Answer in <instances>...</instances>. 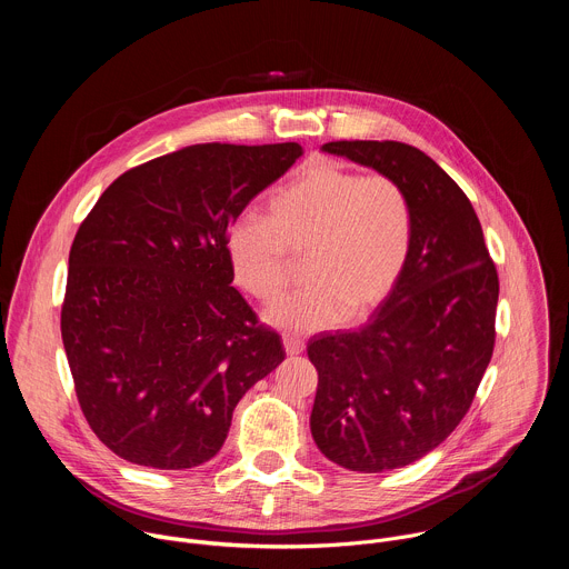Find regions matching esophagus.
Masks as SVG:
<instances>
[{"label":"esophagus","mask_w":569,"mask_h":569,"mask_svg":"<svg viewBox=\"0 0 569 569\" xmlns=\"http://www.w3.org/2000/svg\"><path fill=\"white\" fill-rule=\"evenodd\" d=\"M283 349L288 356H299L303 351V340L295 336H283Z\"/></svg>","instance_id":"obj_1"}]
</instances>
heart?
Here are the masks:
<instances>
[{"mask_svg":"<svg viewBox=\"0 0 569 569\" xmlns=\"http://www.w3.org/2000/svg\"><path fill=\"white\" fill-rule=\"evenodd\" d=\"M268 213L240 216L224 250L233 281L263 303L286 292L290 254L306 252L308 288L266 312L286 333L333 329L349 315H367L387 299L410 257V198L385 173L308 167L272 193Z\"/></svg>","mask_w":569,"mask_h":569,"instance_id":"heart-1","label":"heart"}]
</instances>
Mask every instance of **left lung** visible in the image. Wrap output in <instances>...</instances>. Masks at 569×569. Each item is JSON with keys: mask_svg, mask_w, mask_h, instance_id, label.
I'll list each match as a JSON object with an SVG mask.
<instances>
[{"mask_svg": "<svg viewBox=\"0 0 569 569\" xmlns=\"http://www.w3.org/2000/svg\"><path fill=\"white\" fill-rule=\"evenodd\" d=\"M323 152L393 178L410 198L405 270L362 329L308 342L321 455L385 472L435 450L466 417L496 345L498 270L457 182L415 146L331 141Z\"/></svg>", "mask_w": 569, "mask_h": 569, "instance_id": "1", "label": "left lung"}]
</instances>
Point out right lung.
Segmentation results:
<instances>
[{"instance_id": "add662e5", "label": "right lung", "mask_w": 569, "mask_h": 569, "mask_svg": "<svg viewBox=\"0 0 569 569\" xmlns=\"http://www.w3.org/2000/svg\"><path fill=\"white\" fill-rule=\"evenodd\" d=\"M303 148L196 143L126 171L78 227L60 315L76 396L121 459L200 466L281 338L231 288L227 231Z\"/></svg>"}]
</instances>
